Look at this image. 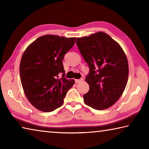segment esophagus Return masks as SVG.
<instances>
[{
  "instance_id": "esophagus-1",
  "label": "esophagus",
  "mask_w": 149,
  "mask_h": 149,
  "mask_svg": "<svg viewBox=\"0 0 149 149\" xmlns=\"http://www.w3.org/2000/svg\"><path fill=\"white\" fill-rule=\"evenodd\" d=\"M83 80H84V79H83V78H81V79H75V83H79L81 81H82Z\"/></svg>"
}]
</instances>
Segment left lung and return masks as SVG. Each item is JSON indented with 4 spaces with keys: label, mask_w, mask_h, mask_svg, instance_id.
Segmentation results:
<instances>
[{
    "label": "left lung",
    "mask_w": 149,
    "mask_h": 149,
    "mask_svg": "<svg viewBox=\"0 0 149 149\" xmlns=\"http://www.w3.org/2000/svg\"><path fill=\"white\" fill-rule=\"evenodd\" d=\"M76 44L89 68L85 77L89 90L83 96L84 102L96 110L107 109L119 99L127 85V57L120 45L103 32L77 38Z\"/></svg>",
    "instance_id": "1"
}]
</instances>
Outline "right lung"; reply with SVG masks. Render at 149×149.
Listing matches in <instances>:
<instances>
[{
    "mask_svg": "<svg viewBox=\"0 0 149 149\" xmlns=\"http://www.w3.org/2000/svg\"><path fill=\"white\" fill-rule=\"evenodd\" d=\"M75 37L46 35L30 44L19 65L24 91L31 104L43 112L61 107L66 93L75 84L65 77L62 60L74 46ZM62 74L60 78L59 75Z\"/></svg>",
    "mask_w": 149,
    "mask_h": 149,
    "instance_id": "add662e5",
    "label": "right lung"
}]
</instances>
